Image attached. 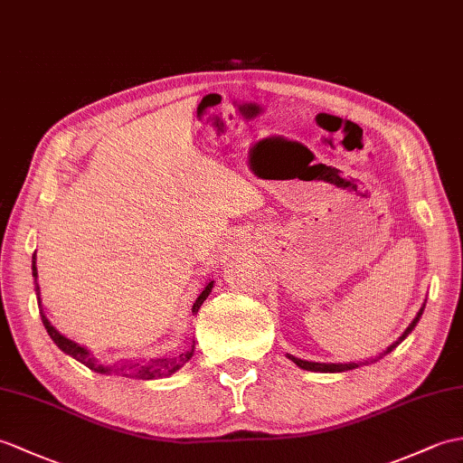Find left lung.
<instances>
[{"label": "left lung", "instance_id": "obj_1", "mask_svg": "<svg viewBox=\"0 0 463 463\" xmlns=\"http://www.w3.org/2000/svg\"><path fill=\"white\" fill-rule=\"evenodd\" d=\"M424 306H426V302H424ZM424 306L420 307V311H418L416 314V317L412 319V324L408 326L406 329H404V333L402 335L396 339L391 347H386V351H383L379 357H374V359H369V361H364V363H314V361H304V359H298V357H294V354H288V359L289 361H294L299 369H306V371H314V373H343V371H351V369H357V367H361V364H369V363H374V361H379V359H383L384 354H389L394 347H399L401 343L408 337V333H411L414 327H416V324H418V319L422 317V311H424Z\"/></svg>", "mask_w": 463, "mask_h": 463}]
</instances>
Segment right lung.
Wrapping results in <instances>:
<instances>
[{
    "label": "right lung",
    "instance_id": "add662e5",
    "mask_svg": "<svg viewBox=\"0 0 463 463\" xmlns=\"http://www.w3.org/2000/svg\"><path fill=\"white\" fill-rule=\"evenodd\" d=\"M35 254H33V260H31V270H33V278H35V294H37V302H39V314H41V319H43V326H45L47 333L51 335V339L57 343V347L62 351L71 354L72 359H77L79 363L86 364L90 371L94 373H100V374H110V373H116V374H124V377H132V379H142V381H152V379H164V377H169V374L177 373L183 364H185L191 357L193 353H195V341L191 343V345L187 349H183L181 353H175V354H167V357H159V359H149V361H137V363H120V364H100L99 361H96L92 357V353L79 345V343L71 341L69 337L61 335V333L51 326V321L47 319V316L43 314V307H41V289H39V284H37V266H35ZM213 284L214 280H211L205 289L199 294V298L195 299V304H193V314H197L199 307L203 306V302H205L207 296L211 294L213 289Z\"/></svg>",
    "mask_w": 463,
    "mask_h": 463
}]
</instances>
